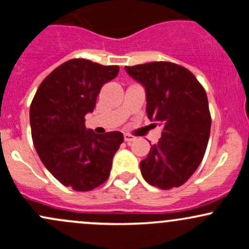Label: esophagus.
Returning <instances> with one entry per match:
<instances>
[{
  "label": "esophagus",
  "mask_w": 249,
  "mask_h": 249,
  "mask_svg": "<svg viewBox=\"0 0 249 249\" xmlns=\"http://www.w3.org/2000/svg\"><path fill=\"white\" fill-rule=\"evenodd\" d=\"M124 141H125V142H127V143H131V142H133V141H136V137H135V136L129 135V133H125Z\"/></svg>",
  "instance_id": "obj_1"
}]
</instances>
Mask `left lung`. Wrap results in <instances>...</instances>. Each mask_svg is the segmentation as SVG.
Here are the masks:
<instances>
[{
    "mask_svg": "<svg viewBox=\"0 0 249 249\" xmlns=\"http://www.w3.org/2000/svg\"><path fill=\"white\" fill-rule=\"evenodd\" d=\"M125 71L144 87L148 118L162 126L159 143L141 161L142 177L161 190L181 186L200 164L209 142L205 90L190 70L171 62L125 67Z\"/></svg>",
    "mask_w": 249,
    "mask_h": 249,
    "instance_id": "obj_1",
    "label": "left lung"
}]
</instances>
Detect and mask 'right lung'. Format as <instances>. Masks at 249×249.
I'll use <instances>...</instances> for the list:
<instances>
[{"label":"right lung","instance_id":"add662e5","mask_svg":"<svg viewBox=\"0 0 249 249\" xmlns=\"http://www.w3.org/2000/svg\"><path fill=\"white\" fill-rule=\"evenodd\" d=\"M119 72L117 65L70 59L41 82L31 104L32 140L46 169L67 187L90 191L109 177L112 160L124 141L119 131L98 135L86 127L105 83Z\"/></svg>","mask_w":249,"mask_h":249}]
</instances>
